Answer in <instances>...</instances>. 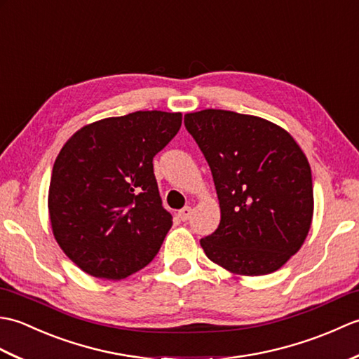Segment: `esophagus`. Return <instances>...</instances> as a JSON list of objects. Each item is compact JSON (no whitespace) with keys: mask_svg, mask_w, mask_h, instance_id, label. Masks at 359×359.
Wrapping results in <instances>:
<instances>
[{"mask_svg":"<svg viewBox=\"0 0 359 359\" xmlns=\"http://www.w3.org/2000/svg\"><path fill=\"white\" fill-rule=\"evenodd\" d=\"M191 212H193V210H191V207H184L182 208L180 211H179V219L180 220H184V222H187V220L191 217Z\"/></svg>","mask_w":359,"mask_h":359,"instance_id":"esophagus-1","label":"esophagus"}]
</instances>
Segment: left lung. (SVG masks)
Returning <instances> with one entry per match:
<instances>
[{
    "instance_id": "8db88e82",
    "label": "left lung",
    "mask_w": 359,
    "mask_h": 359,
    "mask_svg": "<svg viewBox=\"0 0 359 359\" xmlns=\"http://www.w3.org/2000/svg\"><path fill=\"white\" fill-rule=\"evenodd\" d=\"M187 131L210 165L220 205L217 230L201 239L228 271L279 270L306 241L313 217L309 160L285 129L224 109L185 116Z\"/></svg>"
}]
</instances>
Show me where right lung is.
I'll list each match as a JSON object with an SVG mask.
<instances>
[{
	"label": "right lung",
	"instance_id": "add662e5",
	"mask_svg": "<svg viewBox=\"0 0 359 359\" xmlns=\"http://www.w3.org/2000/svg\"><path fill=\"white\" fill-rule=\"evenodd\" d=\"M180 126V112L137 111L83 126L65 143L48 207L55 241L79 269L125 279L158 253L172 217L152 158Z\"/></svg>",
	"mask_w": 359,
	"mask_h": 359
}]
</instances>
